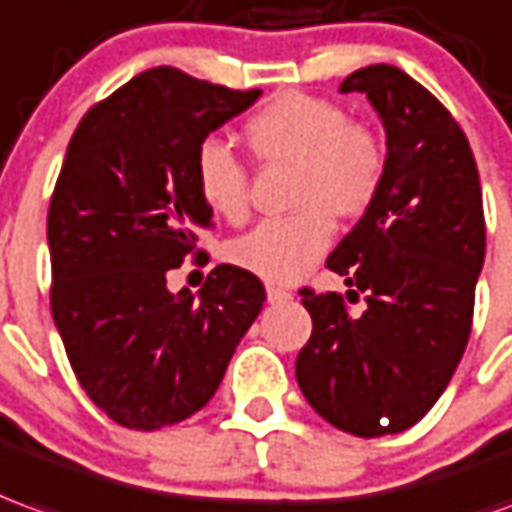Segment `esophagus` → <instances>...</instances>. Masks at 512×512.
<instances>
[{
	"instance_id": "34e87169",
	"label": "esophagus",
	"mask_w": 512,
	"mask_h": 512,
	"mask_svg": "<svg viewBox=\"0 0 512 512\" xmlns=\"http://www.w3.org/2000/svg\"><path fill=\"white\" fill-rule=\"evenodd\" d=\"M266 296L271 305H280V302H288V299H291V293L285 291V288H280V285H268Z\"/></svg>"
}]
</instances>
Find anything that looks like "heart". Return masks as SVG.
Segmentation results:
<instances>
[{
  "instance_id": "b5f03b06",
  "label": "heart",
  "mask_w": 512,
  "mask_h": 512,
  "mask_svg": "<svg viewBox=\"0 0 512 512\" xmlns=\"http://www.w3.org/2000/svg\"><path fill=\"white\" fill-rule=\"evenodd\" d=\"M246 141L263 163L293 166L291 216L266 219L230 246L238 268L268 282H293L332 244L335 213L360 216L385 180V149L366 124L346 110L307 94H282L246 121ZM199 199L219 219L244 221L249 213V171L221 138L196 149Z\"/></svg>"
}]
</instances>
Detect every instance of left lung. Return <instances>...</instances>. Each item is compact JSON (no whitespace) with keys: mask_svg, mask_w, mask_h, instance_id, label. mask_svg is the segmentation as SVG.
Returning a JSON list of instances; mask_svg holds the SVG:
<instances>
[{"mask_svg":"<svg viewBox=\"0 0 512 512\" xmlns=\"http://www.w3.org/2000/svg\"><path fill=\"white\" fill-rule=\"evenodd\" d=\"M366 94L385 127V180L327 268L341 293L302 288L313 318L296 382L324 421L357 438L393 435L427 416L466 352L485 260V216L466 132L405 71L377 63L341 94Z\"/></svg>","mask_w":512,"mask_h":512,"instance_id":"obj_1","label":"left lung"}]
</instances>
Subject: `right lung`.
Wrapping results in <instances>:
<instances>
[{
  "mask_svg": "<svg viewBox=\"0 0 512 512\" xmlns=\"http://www.w3.org/2000/svg\"><path fill=\"white\" fill-rule=\"evenodd\" d=\"M257 96L157 66L71 135L46 221L52 318L82 391L121 427L152 432L202 410L266 302L263 282L230 263L199 296L166 288L169 268L205 257L213 213L196 149Z\"/></svg>",
  "mask_w": 512,
  "mask_h": 512,
  "instance_id": "add662e5",
  "label": "right lung"
}]
</instances>
